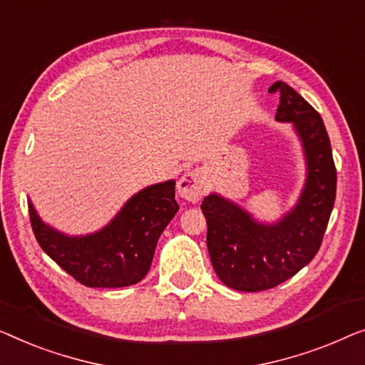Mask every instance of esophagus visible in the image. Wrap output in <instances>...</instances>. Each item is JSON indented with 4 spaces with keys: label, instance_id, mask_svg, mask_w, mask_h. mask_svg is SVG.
I'll return each instance as SVG.
<instances>
[{
    "label": "esophagus",
    "instance_id": "1",
    "mask_svg": "<svg viewBox=\"0 0 365 365\" xmlns=\"http://www.w3.org/2000/svg\"><path fill=\"white\" fill-rule=\"evenodd\" d=\"M203 188H205L203 177L202 173L197 170L185 173L177 185L178 195H180L183 200H187V202H192V203L198 202V200L202 198Z\"/></svg>",
    "mask_w": 365,
    "mask_h": 365
}]
</instances>
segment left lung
I'll return each instance as SVG.
<instances>
[{
	"mask_svg": "<svg viewBox=\"0 0 365 365\" xmlns=\"http://www.w3.org/2000/svg\"><path fill=\"white\" fill-rule=\"evenodd\" d=\"M269 92L279 94L276 120L292 122L301 137L307 180L299 203L276 225L256 223L215 193L205 197L210 259L218 278L236 291L271 289L304 268L321 248L336 200V165L319 112L283 81Z\"/></svg>",
	"mask_w": 365,
	"mask_h": 365,
	"instance_id": "1",
	"label": "left lung"
}]
</instances>
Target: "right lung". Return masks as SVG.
Here are the masks:
<instances>
[{"label":"right lung","mask_w":365,"mask_h":365,"mask_svg":"<svg viewBox=\"0 0 365 365\" xmlns=\"http://www.w3.org/2000/svg\"><path fill=\"white\" fill-rule=\"evenodd\" d=\"M31 227L46 255L66 273L89 287H124L140 281L150 269L157 241L178 212L175 182L143 188L120 213L87 236H66L41 222L28 202Z\"/></svg>","instance_id":"add662e5"}]
</instances>
